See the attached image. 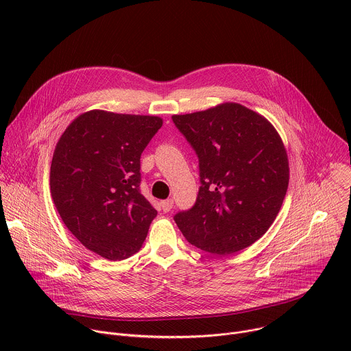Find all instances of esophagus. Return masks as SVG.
I'll use <instances>...</instances> for the list:
<instances>
[{"mask_svg":"<svg viewBox=\"0 0 351 351\" xmlns=\"http://www.w3.org/2000/svg\"><path fill=\"white\" fill-rule=\"evenodd\" d=\"M172 207H173V199H172V198H169V199H164V202H161V210H162L164 213L171 211V210H172Z\"/></svg>","mask_w":351,"mask_h":351,"instance_id":"obj_1","label":"esophagus"}]
</instances>
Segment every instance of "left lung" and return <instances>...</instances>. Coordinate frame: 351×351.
Instances as JSON below:
<instances>
[{"label":"left lung","instance_id":"8db88e82","mask_svg":"<svg viewBox=\"0 0 351 351\" xmlns=\"http://www.w3.org/2000/svg\"><path fill=\"white\" fill-rule=\"evenodd\" d=\"M199 161L202 187L175 215L187 241L217 256L256 243L276 219L289 186V158L274 125L237 103L172 117Z\"/></svg>","mask_w":351,"mask_h":351}]
</instances>
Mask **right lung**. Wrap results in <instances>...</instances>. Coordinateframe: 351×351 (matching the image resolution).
<instances>
[{
    "instance_id": "add662e5",
    "label": "right lung",
    "mask_w": 351,
    "mask_h": 351,
    "mask_svg": "<svg viewBox=\"0 0 351 351\" xmlns=\"http://www.w3.org/2000/svg\"><path fill=\"white\" fill-rule=\"evenodd\" d=\"M154 115L91 110L61 134L49 169L56 208L71 233L110 261L137 253L157 217L140 193V156L162 126Z\"/></svg>"
}]
</instances>
